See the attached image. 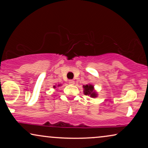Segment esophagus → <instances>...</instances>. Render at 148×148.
I'll use <instances>...</instances> for the list:
<instances>
[{
  "instance_id": "esophagus-1",
  "label": "esophagus",
  "mask_w": 148,
  "mask_h": 148,
  "mask_svg": "<svg viewBox=\"0 0 148 148\" xmlns=\"http://www.w3.org/2000/svg\"><path fill=\"white\" fill-rule=\"evenodd\" d=\"M69 84H71V85H74L75 84V82L73 80L71 79V80H69Z\"/></svg>"
}]
</instances>
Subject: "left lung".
I'll return each instance as SVG.
<instances>
[{"instance_id":"obj_1","label":"left lung","mask_w":148,"mask_h":148,"mask_svg":"<svg viewBox=\"0 0 148 148\" xmlns=\"http://www.w3.org/2000/svg\"><path fill=\"white\" fill-rule=\"evenodd\" d=\"M83 88H84V94L85 95L89 96L93 98L98 97V93L95 90L94 85H92V84L84 85Z\"/></svg>"}]
</instances>
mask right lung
I'll return each mask as SVG.
<instances>
[{
	"instance_id": "obj_1",
	"label": "right lung",
	"mask_w": 148,
	"mask_h": 148,
	"mask_svg": "<svg viewBox=\"0 0 148 148\" xmlns=\"http://www.w3.org/2000/svg\"><path fill=\"white\" fill-rule=\"evenodd\" d=\"M62 86V84H58V85H55V86H53V88L55 89V88H56V87H60V86Z\"/></svg>"
}]
</instances>
